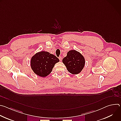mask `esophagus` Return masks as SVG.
<instances>
[{
  "mask_svg": "<svg viewBox=\"0 0 121 121\" xmlns=\"http://www.w3.org/2000/svg\"><path fill=\"white\" fill-rule=\"evenodd\" d=\"M59 59L60 60V61H62V57H61V56H59Z\"/></svg>",
  "mask_w": 121,
  "mask_h": 121,
  "instance_id": "1",
  "label": "esophagus"
}]
</instances>
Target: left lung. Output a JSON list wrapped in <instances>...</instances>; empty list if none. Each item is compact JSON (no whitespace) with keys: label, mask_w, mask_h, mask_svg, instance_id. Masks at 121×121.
Masks as SVG:
<instances>
[{"label":"left lung","mask_w":121,"mask_h":121,"mask_svg":"<svg viewBox=\"0 0 121 121\" xmlns=\"http://www.w3.org/2000/svg\"><path fill=\"white\" fill-rule=\"evenodd\" d=\"M62 62L65 65L68 71L73 75L80 73L85 64V59L83 56L79 52L72 50L68 51L67 55Z\"/></svg>","instance_id":"left-lung-1"}]
</instances>
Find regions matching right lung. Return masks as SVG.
<instances>
[{
	"label": "right lung",
	"mask_w": 121,
	"mask_h": 121,
	"mask_svg": "<svg viewBox=\"0 0 121 121\" xmlns=\"http://www.w3.org/2000/svg\"><path fill=\"white\" fill-rule=\"evenodd\" d=\"M59 59L55 55L46 51H41L33 56L30 60V67L33 72L44 78L52 71L55 64Z\"/></svg>",
	"instance_id": "1"
}]
</instances>
